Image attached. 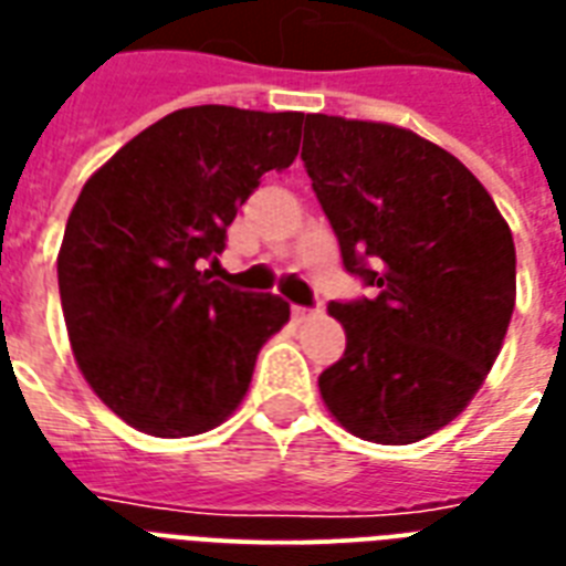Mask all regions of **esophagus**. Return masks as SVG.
Wrapping results in <instances>:
<instances>
[{
  "instance_id": "34e87169",
  "label": "esophagus",
  "mask_w": 566,
  "mask_h": 566,
  "mask_svg": "<svg viewBox=\"0 0 566 566\" xmlns=\"http://www.w3.org/2000/svg\"><path fill=\"white\" fill-rule=\"evenodd\" d=\"M291 314H293V319H296V323H308V319L317 317V311H314V308H302V305H293Z\"/></svg>"
}]
</instances>
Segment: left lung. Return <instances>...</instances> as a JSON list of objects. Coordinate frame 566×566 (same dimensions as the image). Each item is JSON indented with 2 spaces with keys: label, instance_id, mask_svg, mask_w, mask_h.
I'll return each instance as SVG.
<instances>
[{
  "label": "left lung",
  "instance_id": "left-lung-1",
  "mask_svg": "<svg viewBox=\"0 0 566 566\" xmlns=\"http://www.w3.org/2000/svg\"><path fill=\"white\" fill-rule=\"evenodd\" d=\"M302 161L344 266L378 287L328 305L346 353L319 396L355 438L417 443L464 411L500 355L517 300L509 222L455 155L390 123L308 114Z\"/></svg>",
  "mask_w": 566,
  "mask_h": 566
}]
</instances>
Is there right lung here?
Segmentation results:
<instances>
[{
  "instance_id": "right-lung-1",
  "label": "right lung",
  "mask_w": 566,
  "mask_h": 566,
  "mask_svg": "<svg viewBox=\"0 0 566 566\" xmlns=\"http://www.w3.org/2000/svg\"><path fill=\"white\" fill-rule=\"evenodd\" d=\"M302 123L300 111H172L84 181L57 252L61 308L78 370L132 429L220 426L291 319L282 296L231 291L202 264L261 176L291 167Z\"/></svg>"
}]
</instances>
